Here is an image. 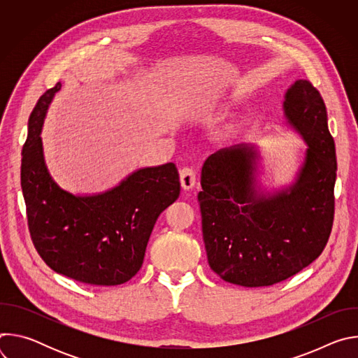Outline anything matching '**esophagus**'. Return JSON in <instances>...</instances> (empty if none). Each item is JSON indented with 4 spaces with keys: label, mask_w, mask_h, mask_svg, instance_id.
Segmentation results:
<instances>
[{
    "label": "esophagus",
    "mask_w": 358,
    "mask_h": 358,
    "mask_svg": "<svg viewBox=\"0 0 358 358\" xmlns=\"http://www.w3.org/2000/svg\"><path fill=\"white\" fill-rule=\"evenodd\" d=\"M180 180L184 189H191L196 182V171L194 167H184L180 171Z\"/></svg>",
    "instance_id": "esophagus-1"
}]
</instances>
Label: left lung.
I'll list each match as a JSON object with an SVG mask.
<instances>
[{"label":"left lung","mask_w":358,"mask_h":358,"mask_svg":"<svg viewBox=\"0 0 358 358\" xmlns=\"http://www.w3.org/2000/svg\"><path fill=\"white\" fill-rule=\"evenodd\" d=\"M283 109L309 145L289 192H257V157L245 147L220 150L202 166L198 201L210 268L245 287L272 286L309 266L333 228L337 162L324 100L300 79L287 90Z\"/></svg>","instance_id":"left-lung-1"}]
</instances>
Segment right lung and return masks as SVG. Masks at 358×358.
<instances>
[{
	"mask_svg": "<svg viewBox=\"0 0 358 358\" xmlns=\"http://www.w3.org/2000/svg\"><path fill=\"white\" fill-rule=\"evenodd\" d=\"M59 89L57 83L39 97L22 148L29 235L42 261L57 273L86 285H122L140 271L157 218L180 195L178 170L173 163L141 169L94 196L61 189L45 167L39 137L48 105Z\"/></svg>",
	"mask_w": 358,
	"mask_h": 358,
	"instance_id": "1",
	"label": "right lung"
}]
</instances>
